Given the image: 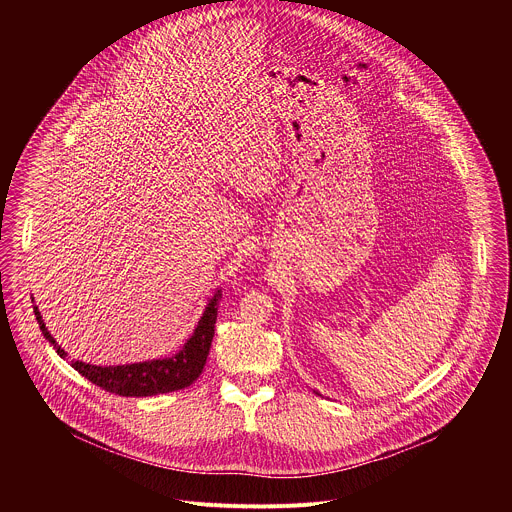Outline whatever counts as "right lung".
Wrapping results in <instances>:
<instances>
[{
  "mask_svg": "<svg viewBox=\"0 0 512 512\" xmlns=\"http://www.w3.org/2000/svg\"><path fill=\"white\" fill-rule=\"evenodd\" d=\"M220 295L222 293H215V297L211 299L209 307L205 309L193 337L185 343L183 351H179L171 359L122 366H96L86 365L82 361H71V366L92 384L100 386L106 392L120 394V396H138L140 398V396L167 394V392L187 388L201 376L203 366L207 363L211 343L215 337ZM33 309H35V317H37L39 329L43 331L45 339L57 349V355L65 359L67 353L55 343V339L47 331L39 309L37 307H33Z\"/></svg>",
  "mask_w": 512,
  "mask_h": 512,
  "instance_id": "obj_1",
  "label": "right lung"
}]
</instances>
